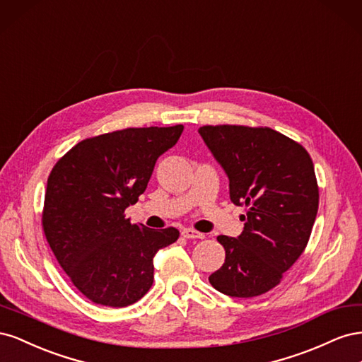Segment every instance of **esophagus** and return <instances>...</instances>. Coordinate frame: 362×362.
Instances as JSON below:
<instances>
[{
  "instance_id": "34e87169",
  "label": "esophagus",
  "mask_w": 362,
  "mask_h": 362,
  "mask_svg": "<svg viewBox=\"0 0 362 362\" xmlns=\"http://www.w3.org/2000/svg\"><path fill=\"white\" fill-rule=\"evenodd\" d=\"M182 237L184 238H204L205 235L202 234V233H198V231H194V229H192V228H185V229H182Z\"/></svg>"
}]
</instances>
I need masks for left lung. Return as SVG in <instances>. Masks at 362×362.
Here are the masks:
<instances>
[{"mask_svg": "<svg viewBox=\"0 0 362 362\" xmlns=\"http://www.w3.org/2000/svg\"><path fill=\"white\" fill-rule=\"evenodd\" d=\"M206 148L229 181V198L246 206L243 233L218 235L225 262L211 286L231 298H254L281 282L308 243L319 208L314 164L299 144L272 128L201 127Z\"/></svg>", "mask_w": 362, "mask_h": 362, "instance_id": "left-lung-1", "label": "left lung"}]
</instances>
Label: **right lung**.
Segmentation results:
<instances>
[{"label": "right lung", "instance_id": "obj_1", "mask_svg": "<svg viewBox=\"0 0 362 362\" xmlns=\"http://www.w3.org/2000/svg\"><path fill=\"white\" fill-rule=\"evenodd\" d=\"M182 129L127 128L86 139L51 170L43 231L59 264L92 302L122 308L144 298L154 282L156 254L178 240L177 228L133 225L124 213Z\"/></svg>", "mask_w": 362, "mask_h": 362}]
</instances>
